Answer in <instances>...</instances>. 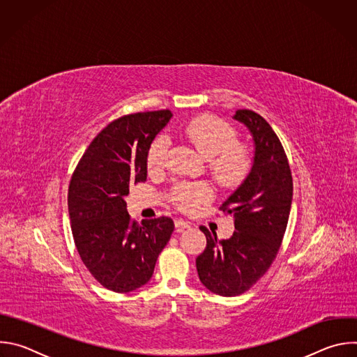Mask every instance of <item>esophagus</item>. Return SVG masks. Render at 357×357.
I'll return each mask as SVG.
<instances>
[{
	"label": "esophagus",
	"mask_w": 357,
	"mask_h": 357,
	"mask_svg": "<svg viewBox=\"0 0 357 357\" xmlns=\"http://www.w3.org/2000/svg\"><path fill=\"white\" fill-rule=\"evenodd\" d=\"M189 227H190L189 222H185V220H181V219L175 220V229H176L178 233H181V231H183L185 229H189Z\"/></svg>",
	"instance_id": "1"
}]
</instances>
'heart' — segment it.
Listing matches in <instances>:
<instances>
[{
    "label": "heart",
    "instance_id": "heart-1",
    "mask_svg": "<svg viewBox=\"0 0 357 357\" xmlns=\"http://www.w3.org/2000/svg\"><path fill=\"white\" fill-rule=\"evenodd\" d=\"M185 138L200 155L208 160L211 175L227 189L238 186L250 172L251 158L244 145L236 142L234 128L212 116H202L186 124ZM168 152V139L158 137L152 141L146 152V165L151 171L162 168ZM212 189L206 183H179L172 193L175 205L185 211H193L212 199Z\"/></svg>",
    "mask_w": 357,
    "mask_h": 357
}]
</instances>
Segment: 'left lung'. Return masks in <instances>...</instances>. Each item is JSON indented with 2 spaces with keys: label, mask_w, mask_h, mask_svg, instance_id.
I'll list each match as a JSON object with an SVG mask.
<instances>
[{
  "label": "left lung",
  "mask_w": 357,
  "mask_h": 357,
  "mask_svg": "<svg viewBox=\"0 0 357 357\" xmlns=\"http://www.w3.org/2000/svg\"><path fill=\"white\" fill-rule=\"evenodd\" d=\"M233 119L247 127L254 142L248 175L220 208L233 216L236 231L219 240L202 226L208 244L196 259L200 282L222 296L245 292L266 274L280 250L292 203L291 169L271 126L251 110H237Z\"/></svg>",
  "instance_id": "left-lung-1"
}]
</instances>
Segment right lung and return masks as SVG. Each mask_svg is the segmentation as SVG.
I'll list each match as a JSON object with an SVG mask.
<instances>
[{
	"label": "right lung",
	"instance_id": "1",
	"mask_svg": "<svg viewBox=\"0 0 357 357\" xmlns=\"http://www.w3.org/2000/svg\"><path fill=\"white\" fill-rule=\"evenodd\" d=\"M169 110L135 113L110 123L91 141L69 185V218L79 256L114 292L146 284L174 231L171 218L131 222L126 196L146 181V152Z\"/></svg>",
	"mask_w": 357,
	"mask_h": 357
}]
</instances>
